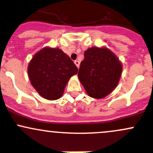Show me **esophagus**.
Segmentation results:
<instances>
[{
    "instance_id": "esophagus-1",
    "label": "esophagus",
    "mask_w": 153,
    "mask_h": 153,
    "mask_svg": "<svg viewBox=\"0 0 153 153\" xmlns=\"http://www.w3.org/2000/svg\"><path fill=\"white\" fill-rule=\"evenodd\" d=\"M75 65H76V67H78V68H79V66H80V62H79V61H78V60H76V61H75Z\"/></svg>"
}]
</instances>
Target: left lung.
Wrapping results in <instances>:
<instances>
[{"instance_id": "left-lung-1", "label": "left lung", "mask_w": 153, "mask_h": 153, "mask_svg": "<svg viewBox=\"0 0 153 153\" xmlns=\"http://www.w3.org/2000/svg\"><path fill=\"white\" fill-rule=\"evenodd\" d=\"M121 73L122 64L112 51L93 47L84 52L78 76L86 93L99 99L114 90Z\"/></svg>"}]
</instances>
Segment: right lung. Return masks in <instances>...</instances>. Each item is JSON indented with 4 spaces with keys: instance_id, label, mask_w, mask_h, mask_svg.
Masks as SVG:
<instances>
[{
    "instance_id": "add662e5",
    "label": "right lung",
    "mask_w": 153,
    "mask_h": 153,
    "mask_svg": "<svg viewBox=\"0 0 153 153\" xmlns=\"http://www.w3.org/2000/svg\"><path fill=\"white\" fill-rule=\"evenodd\" d=\"M78 68L67 54L58 48L44 47L29 62L28 76L41 96L57 100L62 96L66 85Z\"/></svg>"
}]
</instances>
